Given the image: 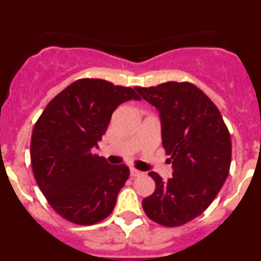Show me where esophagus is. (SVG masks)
Returning a JSON list of instances; mask_svg holds the SVG:
<instances>
[{
    "instance_id": "34e87169",
    "label": "esophagus",
    "mask_w": 261,
    "mask_h": 261,
    "mask_svg": "<svg viewBox=\"0 0 261 261\" xmlns=\"http://www.w3.org/2000/svg\"><path fill=\"white\" fill-rule=\"evenodd\" d=\"M141 175H144V172L138 171V170H136V168H130V176H132V177L141 176Z\"/></svg>"
}]
</instances>
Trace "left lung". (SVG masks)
<instances>
[{
  "mask_svg": "<svg viewBox=\"0 0 261 261\" xmlns=\"http://www.w3.org/2000/svg\"><path fill=\"white\" fill-rule=\"evenodd\" d=\"M135 89L158 110L162 145L174 168L166 181L149 172L155 191L142 200V208L159 225L181 226L206 211L229 175V129L216 105L190 82Z\"/></svg>",
  "mask_w": 261,
  "mask_h": 261,
  "instance_id": "8db88e82",
  "label": "left lung"
}]
</instances>
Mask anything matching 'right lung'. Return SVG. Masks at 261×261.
I'll return each instance as SVG.
<instances>
[{"label":"right lung","mask_w":261,"mask_h":261,"mask_svg":"<svg viewBox=\"0 0 261 261\" xmlns=\"http://www.w3.org/2000/svg\"><path fill=\"white\" fill-rule=\"evenodd\" d=\"M140 100L130 87L82 78L48 103L31 137V165L39 188L57 214L77 225H94L115 208L128 180L125 165L94 154L117 106Z\"/></svg>","instance_id":"add662e5"}]
</instances>
